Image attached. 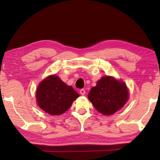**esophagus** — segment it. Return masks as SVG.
Returning <instances> with one entry per match:
<instances>
[{"label":"esophagus","instance_id":"34e87169","mask_svg":"<svg viewBox=\"0 0 160 160\" xmlns=\"http://www.w3.org/2000/svg\"><path fill=\"white\" fill-rule=\"evenodd\" d=\"M80 93L81 94V95H85V90L84 89H81L80 90Z\"/></svg>","mask_w":160,"mask_h":160}]
</instances>
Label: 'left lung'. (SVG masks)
<instances>
[{"label":"left lung","instance_id":"left-lung-1","mask_svg":"<svg viewBox=\"0 0 160 160\" xmlns=\"http://www.w3.org/2000/svg\"><path fill=\"white\" fill-rule=\"evenodd\" d=\"M129 93L125 82L111 76L102 77L88 94V99L99 113L112 115L128 101Z\"/></svg>","mask_w":160,"mask_h":160}]
</instances>
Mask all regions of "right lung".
Masks as SVG:
<instances>
[{"instance_id": "obj_1", "label": "right lung", "mask_w": 160, "mask_h": 160, "mask_svg": "<svg viewBox=\"0 0 160 160\" xmlns=\"http://www.w3.org/2000/svg\"><path fill=\"white\" fill-rule=\"evenodd\" d=\"M79 97L72 86H68L56 75H50L38 86L36 98L38 106L51 115L58 116L66 112Z\"/></svg>"}]
</instances>
